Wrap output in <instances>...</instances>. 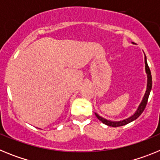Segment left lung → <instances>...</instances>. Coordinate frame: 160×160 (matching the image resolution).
Listing matches in <instances>:
<instances>
[{
	"mask_svg": "<svg viewBox=\"0 0 160 160\" xmlns=\"http://www.w3.org/2000/svg\"><path fill=\"white\" fill-rule=\"evenodd\" d=\"M145 68H146V72L148 73V87H147L146 93H145V95L143 97V99H142V102L140 103V105L138 107V110H137L136 112L133 114L132 116L130 117V118H127L125 120H122V121H120V122H111V121H109V120L105 119V118L100 117L98 114H97L95 113V115L98 119L101 121L102 122H103L104 124L107 126H110V127H113V128H117V127H121V126H124L126 124L129 123V122H132L134 120L136 119L137 118L140 116L141 114L143 112L144 109L146 108L147 103H148V97H149L150 92H151V90H152V73H151V70H150V68L148 66V62H147L146 56H145Z\"/></svg>",
	"mask_w": 160,
	"mask_h": 160,
	"instance_id": "obj_1",
	"label": "left lung"
}]
</instances>
